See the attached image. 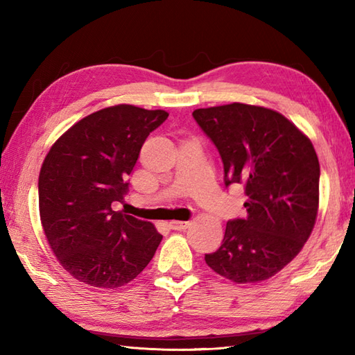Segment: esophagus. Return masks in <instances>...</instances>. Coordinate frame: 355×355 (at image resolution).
I'll list each match as a JSON object with an SVG mask.
<instances>
[{
	"mask_svg": "<svg viewBox=\"0 0 355 355\" xmlns=\"http://www.w3.org/2000/svg\"><path fill=\"white\" fill-rule=\"evenodd\" d=\"M169 225L172 230H184L189 225V221H171Z\"/></svg>",
	"mask_w": 355,
	"mask_h": 355,
	"instance_id": "esophagus-1",
	"label": "esophagus"
}]
</instances>
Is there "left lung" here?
<instances>
[{
  "label": "left lung",
  "mask_w": 355,
  "mask_h": 355,
  "mask_svg": "<svg viewBox=\"0 0 355 355\" xmlns=\"http://www.w3.org/2000/svg\"><path fill=\"white\" fill-rule=\"evenodd\" d=\"M192 116L221 155L225 186L244 184L247 195V218L227 223L206 263L232 282L266 281L296 258L314 229L320 166L313 143L281 112L256 105Z\"/></svg>",
  "instance_id": "1"
}]
</instances>
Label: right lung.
Masks as SVG:
<instances>
[{
  "instance_id": "obj_1",
  "label": "right lung",
  "mask_w": 355,
  "mask_h": 355,
  "mask_svg": "<svg viewBox=\"0 0 355 355\" xmlns=\"http://www.w3.org/2000/svg\"><path fill=\"white\" fill-rule=\"evenodd\" d=\"M168 116L126 103L103 108L74 123L45 155L37 182L41 224L51 252L76 281L119 288L155 254L163 236L154 224L111 205L123 201L143 143Z\"/></svg>"
}]
</instances>
